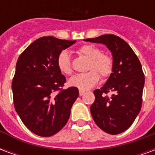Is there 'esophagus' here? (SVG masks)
Wrapping results in <instances>:
<instances>
[{
    "label": "esophagus",
    "instance_id": "obj_1",
    "mask_svg": "<svg viewBox=\"0 0 155 155\" xmlns=\"http://www.w3.org/2000/svg\"><path fill=\"white\" fill-rule=\"evenodd\" d=\"M84 93H85V92H84V91H80V95H81V96H82V95H83V94H84Z\"/></svg>",
    "mask_w": 155,
    "mask_h": 155
}]
</instances>
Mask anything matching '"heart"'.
Wrapping results in <instances>:
<instances>
[{"label":"heart","instance_id":"heart-1","mask_svg":"<svg viewBox=\"0 0 155 155\" xmlns=\"http://www.w3.org/2000/svg\"><path fill=\"white\" fill-rule=\"evenodd\" d=\"M78 52L89 59L88 72L78 74L69 80V84L78 88L81 91H88L97 84L100 81V74L103 78L108 77L113 70V60L107 54L101 53V51L93 45H82ZM59 70L65 74L72 73L71 59L67 51H62L57 59Z\"/></svg>","mask_w":155,"mask_h":155}]
</instances>
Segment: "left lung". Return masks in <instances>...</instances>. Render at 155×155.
Instances as JSON below:
<instances>
[{
  "instance_id": "8db88e82",
  "label": "left lung",
  "mask_w": 155,
  "mask_h": 155,
  "mask_svg": "<svg viewBox=\"0 0 155 155\" xmlns=\"http://www.w3.org/2000/svg\"><path fill=\"white\" fill-rule=\"evenodd\" d=\"M84 41L104 45L113 57L112 73L105 84L94 91L91 115L104 132L122 133L131 126L141 109L144 85L141 64L128 43L117 35L109 34ZM109 92L112 94L106 97Z\"/></svg>"
}]
</instances>
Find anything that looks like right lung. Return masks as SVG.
Listing matches in <instances>:
<instances>
[{
	"instance_id": "1",
	"label": "right lung",
	"mask_w": 155,
	"mask_h": 155,
	"mask_svg": "<svg viewBox=\"0 0 155 155\" xmlns=\"http://www.w3.org/2000/svg\"><path fill=\"white\" fill-rule=\"evenodd\" d=\"M74 43L44 36L32 42L17 60L12 84L15 111L26 128L39 136L58 133L79 96L76 87L54 94L66 81L58 68V56Z\"/></svg>"
}]
</instances>
